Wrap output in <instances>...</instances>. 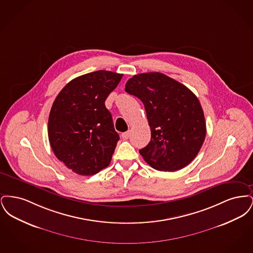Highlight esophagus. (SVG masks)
I'll return each instance as SVG.
<instances>
[{"label":"esophagus","mask_w":253,"mask_h":253,"mask_svg":"<svg viewBox=\"0 0 253 253\" xmlns=\"http://www.w3.org/2000/svg\"><path fill=\"white\" fill-rule=\"evenodd\" d=\"M121 137L124 139V140H126V139H128L129 137H130V131H127V132H122V134H121Z\"/></svg>","instance_id":"esophagus-1"}]
</instances>
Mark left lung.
I'll return each instance as SVG.
<instances>
[{
    "mask_svg": "<svg viewBox=\"0 0 253 253\" xmlns=\"http://www.w3.org/2000/svg\"><path fill=\"white\" fill-rule=\"evenodd\" d=\"M125 91L144 104L151 141L139 154L154 169L175 171L190 164L206 136L204 112L185 85L159 72L134 75Z\"/></svg>",
    "mask_w": 253,
    "mask_h": 253,
    "instance_id": "left-lung-1",
    "label": "left lung"
}]
</instances>
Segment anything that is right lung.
Instances as JSON below:
<instances>
[{
	"label": "right lung",
	"instance_id": "add662e5",
	"mask_svg": "<svg viewBox=\"0 0 253 253\" xmlns=\"http://www.w3.org/2000/svg\"><path fill=\"white\" fill-rule=\"evenodd\" d=\"M122 74L98 70L72 80L53 102L48 138L57 158L81 175H93L111 162L120 135L105 99Z\"/></svg>",
	"mask_w": 253,
	"mask_h": 253
}]
</instances>
